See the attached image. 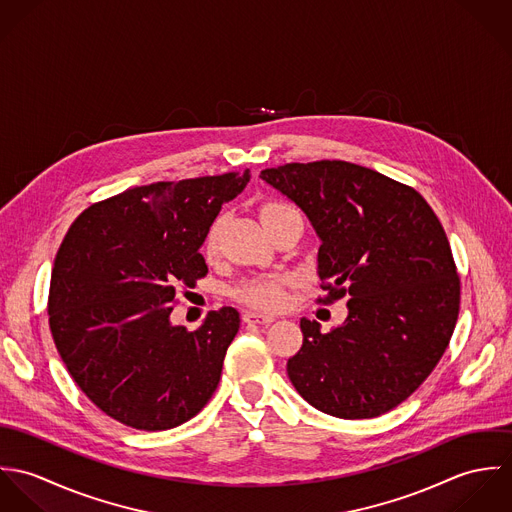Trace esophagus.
<instances>
[{
    "label": "esophagus",
    "instance_id": "34e87169",
    "mask_svg": "<svg viewBox=\"0 0 512 512\" xmlns=\"http://www.w3.org/2000/svg\"><path fill=\"white\" fill-rule=\"evenodd\" d=\"M242 321L244 323H256V325H268L274 321L272 315H264V313H256V311H244L242 313Z\"/></svg>",
    "mask_w": 512,
    "mask_h": 512
}]
</instances>
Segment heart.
Wrapping results in <instances>:
<instances>
[{"label":"heart","mask_w":512,"mask_h":512,"mask_svg":"<svg viewBox=\"0 0 512 512\" xmlns=\"http://www.w3.org/2000/svg\"><path fill=\"white\" fill-rule=\"evenodd\" d=\"M293 211L290 205L286 203H266L260 209V219L262 222L278 219L286 213ZM220 228H222V220H215L205 236V254L211 258L219 252ZM290 284V276L284 274H276V276H252L242 280L238 286L232 288V297L248 307L254 309H262V311H276L284 305L286 301V286Z\"/></svg>","instance_id":"obj_1"}]
</instances>
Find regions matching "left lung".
<instances>
[{
  "label": "left lung",
  "mask_w": 512,
  "mask_h": 512,
  "mask_svg": "<svg viewBox=\"0 0 512 512\" xmlns=\"http://www.w3.org/2000/svg\"><path fill=\"white\" fill-rule=\"evenodd\" d=\"M321 238L317 301L349 299L341 327L301 319L288 361L317 410L365 420L404 402L436 368L459 315V274L436 213L410 185L363 165L321 159L264 169Z\"/></svg>",
  "instance_id": "obj_1"
}]
</instances>
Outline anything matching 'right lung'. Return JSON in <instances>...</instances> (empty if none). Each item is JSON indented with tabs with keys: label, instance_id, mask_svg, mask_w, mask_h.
I'll return each instance as SVG.
<instances>
[{
	"label": "right lung",
	"instance_id": "1",
	"mask_svg": "<svg viewBox=\"0 0 512 512\" xmlns=\"http://www.w3.org/2000/svg\"><path fill=\"white\" fill-rule=\"evenodd\" d=\"M248 181L250 169L132 187L67 230L51 274V335L78 388L116 422L169 430L215 394L238 311H213L197 331L171 311L181 288L207 276L199 248Z\"/></svg>",
	"mask_w": 512,
	"mask_h": 512
}]
</instances>
